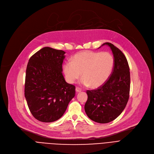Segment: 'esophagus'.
<instances>
[{"label":"esophagus","instance_id":"esophagus-1","mask_svg":"<svg viewBox=\"0 0 154 154\" xmlns=\"http://www.w3.org/2000/svg\"><path fill=\"white\" fill-rule=\"evenodd\" d=\"M75 91H76V92H81L82 91V89L80 88H79V87H76L75 88Z\"/></svg>","mask_w":154,"mask_h":154}]
</instances>
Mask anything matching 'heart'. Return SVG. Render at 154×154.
I'll return each instance as SVG.
<instances>
[{
	"label": "heart",
	"mask_w": 154,
	"mask_h": 154,
	"mask_svg": "<svg viewBox=\"0 0 154 154\" xmlns=\"http://www.w3.org/2000/svg\"><path fill=\"white\" fill-rule=\"evenodd\" d=\"M114 67V58L109 52L87 51L75 54L63 64L67 81L74 83L80 76L82 84L97 88L107 82Z\"/></svg>",
	"instance_id": "1"
}]
</instances>
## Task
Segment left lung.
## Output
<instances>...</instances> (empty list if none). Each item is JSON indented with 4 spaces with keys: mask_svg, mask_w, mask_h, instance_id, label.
Instances as JSON below:
<instances>
[{
    "mask_svg": "<svg viewBox=\"0 0 154 154\" xmlns=\"http://www.w3.org/2000/svg\"><path fill=\"white\" fill-rule=\"evenodd\" d=\"M105 45L111 48L114 67L106 83L97 89L87 91L88 99L84 106L87 116L100 124L112 122L120 115L128 100L131 85L130 69L125 56L112 44L106 42L101 46Z\"/></svg>",
    "mask_w": 154,
    "mask_h": 154,
    "instance_id": "left-lung-1",
    "label": "left lung"
}]
</instances>
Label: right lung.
Masks as SVG:
<instances>
[{
  "label": "right lung",
  "mask_w": 154,
  "mask_h": 154,
  "mask_svg": "<svg viewBox=\"0 0 154 154\" xmlns=\"http://www.w3.org/2000/svg\"><path fill=\"white\" fill-rule=\"evenodd\" d=\"M65 54L45 47L29 60L25 97L31 114L40 122H52L59 119L75 96V86L67 83L62 74Z\"/></svg>",
  "instance_id": "add662e5"
}]
</instances>
